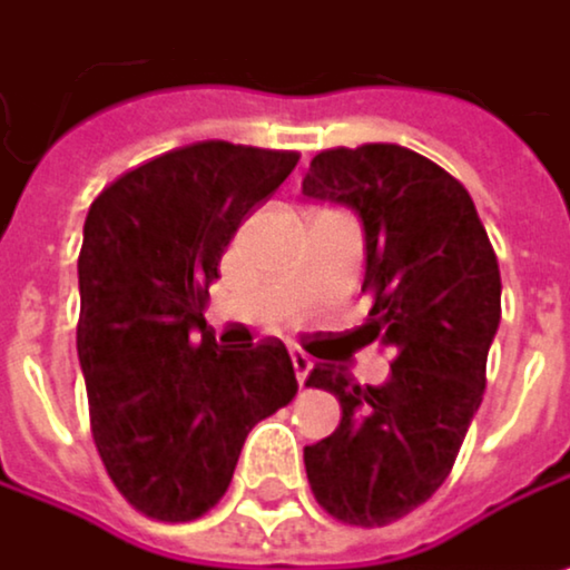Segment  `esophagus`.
Here are the masks:
<instances>
[{"label": "esophagus", "mask_w": 570, "mask_h": 570, "mask_svg": "<svg viewBox=\"0 0 570 570\" xmlns=\"http://www.w3.org/2000/svg\"><path fill=\"white\" fill-rule=\"evenodd\" d=\"M291 361H294V372H297V382L304 385L307 382V375H311V368H314V361L301 351V347H291Z\"/></svg>", "instance_id": "obj_1"}]
</instances>
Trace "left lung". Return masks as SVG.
<instances>
[{
	"label": "left lung",
	"mask_w": 570,
	"mask_h": 570,
	"mask_svg": "<svg viewBox=\"0 0 570 570\" xmlns=\"http://www.w3.org/2000/svg\"><path fill=\"white\" fill-rule=\"evenodd\" d=\"M304 195L364 226L368 341L395 347L385 385L317 364L307 385L337 395L341 425L304 450L317 503L354 527H385L450 476L483 402L500 327V266L470 191L402 145L327 148Z\"/></svg>",
	"instance_id": "left-lung-1"
}]
</instances>
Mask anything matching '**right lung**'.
<instances>
[{"instance_id":"add662e5","label":"right lung","mask_w":570,"mask_h":570,"mask_svg":"<svg viewBox=\"0 0 570 570\" xmlns=\"http://www.w3.org/2000/svg\"><path fill=\"white\" fill-rule=\"evenodd\" d=\"M297 151L198 141L110 181L87 213L77 354L107 476L151 520H195L233 483L249 429L297 395L279 341L216 344L202 317L239 223Z\"/></svg>"}]
</instances>
